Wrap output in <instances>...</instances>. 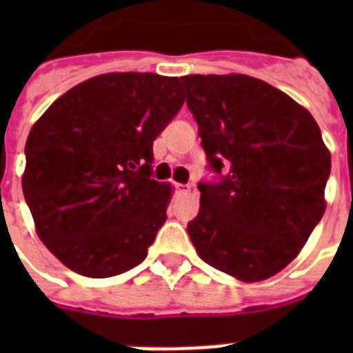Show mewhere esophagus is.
Masks as SVG:
<instances>
[{
    "mask_svg": "<svg viewBox=\"0 0 353 353\" xmlns=\"http://www.w3.org/2000/svg\"><path fill=\"white\" fill-rule=\"evenodd\" d=\"M174 187L179 194H187L188 192V185H179V183H174Z\"/></svg>",
    "mask_w": 353,
    "mask_h": 353,
    "instance_id": "esophagus-1",
    "label": "esophagus"
}]
</instances>
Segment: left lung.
Masks as SVG:
<instances>
[{
    "mask_svg": "<svg viewBox=\"0 0 353 353\" xmlns=\"http://www.w3.org/2000/svg\"><path fill=\"white\" fill-rule=\"evenodd\" d=\"M188 110L210 168L187 231L199 258L241 282L295 260L326 209L330 150L319 124L284 91L247 74H187Z\"/></svg>",
    "mask_w": 353,
    "mask_h": 353,
    "instance_id": "obj_1",
    "label": "left lung"
}]
</instances>
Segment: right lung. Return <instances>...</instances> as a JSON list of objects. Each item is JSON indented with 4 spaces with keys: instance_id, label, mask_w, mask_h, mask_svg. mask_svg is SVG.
<instances>
[{
    "instance_id": "obj_1",
    "label": "right lung",
    "mask_w": 353,
    "mask_h": 353,
    "mask_svg": "<svg viewBox=\"0 0 353 353\" xmlns=\"http://www.w3.org/2000/svg\"><path fill=\"white\" fill-rule=\"evenodd\" d=\"M183 102L177 77L106 73L71 88L30 128L25 201L65 268L108 279L146 258L172 199L168 183L150 179L152 146Z\"/></svg>"
}]
</instances>
